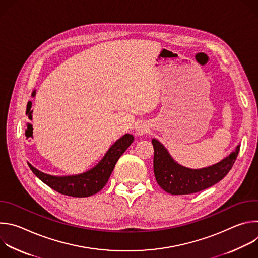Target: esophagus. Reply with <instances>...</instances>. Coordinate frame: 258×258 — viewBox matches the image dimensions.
Masks as SVG:
<instances>
[{
	"label": "esophagus",
	"mask_w": 258,
	"mask_h": 258,
	"mask_svg": "<svg viewBox=\"0 0 258 258\" xmlns=\"http://www.w3.org/2000/svg\"><path fill=\"white\" fill-rule=\"evenodd\" d=\"M149 133V125L146 122H140L136 127V134L140 137L145 136L146 134Z\"/></svg>",
	"instance_id": "34e87169"
}]
</instances>
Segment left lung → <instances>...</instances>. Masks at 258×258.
<instances>
[{"instance_id": "obj_1", "label": "left lung", "mask_w": 258, "mask_h": 258, "mask_svg": "<svg viewBox=\"0 0 258 258\" xmlns=\"http://www.w3.org/2000/svg\"><path fill=\"white\" fill-rule=\"evenodd\" d=\"M154 148V174L160 188L171 195H187L205 190L222 180L233 167L240 151V145L219 162L198 169L178 164L165 147L152 139Z\"/></svg>"}]
</instances>
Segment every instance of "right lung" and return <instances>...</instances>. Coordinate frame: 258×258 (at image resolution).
Segmentation results:
<instances>
[{"mask_svg":"<svg viewBox=\"0 0 258 258\" xmlns=\"http://www.w3.org/2000/svg\"><path fill=\"white\" fill-rule=\"evenodd\" d=\"M133 142V135L125 134L110 147L104 157L93 168L80 174L51 175L36 169L30 163L28 166L43 182L58 193L72 197H89L105 187L117 160Z\"/></svg>","mask_w":258,"mask_h":258,"instance_id":"1","label":"right lung"}]
</instances>
